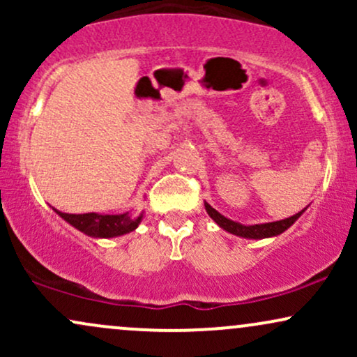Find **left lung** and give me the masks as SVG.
Listing matches in <instances>:
<instances>
[{
    "instance_id": "8db88e82",
    "label": "left lung",
    "mask_w": 357,
    "mask_h": 357,
    "mask_svg": "<svg viewBox=\"0 0 357 357\" xmlns=\"http://www.w3.org/2000/svg\"><path fill=\"white\" fill-rule=\"evenodd\" d=\"M204 210H206L210 218L218 225L220 228H223L225 231L231 233V235L241 236V238H248V240H261V238H272V236L280 235L284 233L287 228L292 227L296 221L301 218L302 213H304L307 208H304L302 211L296 213L294 216H289L285 220H278V221H270V223H258V225H241L238 221H233L227 216H223L221 213H218L215 208H211L210 204L204 202Z\"/></svg>"
}]
</instances>
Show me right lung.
Masks as SVG:
<instances>
[{
  "label": "right lung",
  "instance_id": "add662e5",
  "mask_svg": "<svg viewBox=\"0 0 357 357\" xmlns=\"http://www.w3.org/2000/svg\"><path fill=\"white\" fill-rule=\"evenodd\" d=\"M53 211L73 228L92 238H116V236L127 235V233L136 230L144 216V213L132 216L129 211L121 213V215H102V213L70 215V213H61L55 208Z\"/></svg>",
  "mask_w": 357,
  "mask_h": 357
}]
</instances>
